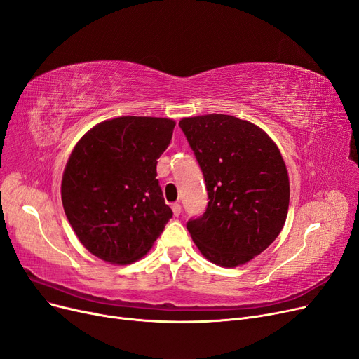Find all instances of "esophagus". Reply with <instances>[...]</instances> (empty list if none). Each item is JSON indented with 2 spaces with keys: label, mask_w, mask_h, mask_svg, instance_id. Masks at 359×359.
I'll return each mask as SVG.
<instances>
[{
  "label": "esophagus",
  "mask_w": 359,
  "mask_h": 359,
  "mask_svg": "<svg viewBox=\"0 0 359 359\" xmlns=\"http://www.w3.org/2000/svg\"><path fill=\"white\" fill-rule=\"evenodd\" d=\"M171 210H173L175 217H179V215H180V212H182V205H180V204H177V202H175V204L171 205Z\"/></svg>",
  "instance_id": "1"
}]
</instances>
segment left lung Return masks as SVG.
I'll use <instances>...</instances> for the list:
<instances>
[{
  "mask_svg": "<svg viewBox=\"0 0 359 359\" xmlns=\"http://www.w3.org/2000/svg\"><path fill=\"white\" fill-rule=\"evenodd\" d=\"M179 126L210 199L186 227L207 259L242 266L266 251L285 226L290 189L282 154L262 129L233 116L188 117Z\"/></svg>",
  "mask_w": 359,
  "mask_h": 359,
  "instance_id": "1",
  "label": "left lung"
}]
</instances>
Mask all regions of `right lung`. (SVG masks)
Returning a JSON list of instances; mask_svg holds the SVG:
<instances>
[{
    "mask_svg": "<svg viewBox=\"0 0 359 359\" xmlns=\"http://www.w3.org/2000/svg\"><path fill=\"white\" fill-rule=\"evenodd\" d=\"M176 123L126 116L105 120L76 144L61 182V201L81 243L111 264L144 257L173 211L163 198L157 160Z\"/></svg>",
    "mask_w": 359,
    "mask_h": 359,
    "instance_id": "obj_1",
    "label": "right lung"
}]
</instances>
